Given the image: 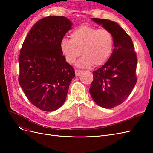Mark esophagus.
Here are the masks:
<instances>
[{
  "mask_svg": "<svg viewBox=\"0 0 153 153\" xmlns=\"http://www.w3.org/2000/svg\"><path fill=\"white\" fill-rule=\"evenodd\" d=\"M75 75H76V76H78L80 75V74L82 73V71L80 70V69H76L75 70Z\"/></svg>",
  "mask_w": 153,
  "mask_h": 153,
  "instance_id": "34e87169",
  "label": "esophagus"
}]
</instances>
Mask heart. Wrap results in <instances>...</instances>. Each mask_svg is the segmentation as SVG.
<instances>
[{
	"label": "heart",
	"instance_id": "obj_1",
	"mask_svg": "<svg viewBox=\"0 0 153 153\" xmlns=\"http://www.w3.org/2000/svg\"><path fill=\"white\" fill-rule=\"evenodd\" d=\"M69 37L70 39L63 38L60 43L61 52L69 63L76 61L80 50L83 56L78 66L82 68L103 65L112 53L114 37L107 29L82 25L73 30Z\"/></svg>",
	"mask_w": 153,
	"mask_h": 153
}]
</instances>
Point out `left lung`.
<instances>
[{
    "instance_id": "left-lung-1",
    "label": "left lung",
    "mask_w": 153,
    "mask_h": 153,
    "mask_svg": "<svg viewBox=\"0 0 153 153\" xmlns=\"http://www.w3.org/2000/svg\"><path fill=\"white\" fill-rule=\"evenodd\" d=\"M92 20L112 34L115 48L107 62L92 72L89 92L99 106L112 108L127 99L136 84L137 54L131 38L117 23L96 18Z\"/></svg>"
}]
</instances>
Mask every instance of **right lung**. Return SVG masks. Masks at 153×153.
<instances>
[{"label": "right lung", "instance_id": "right-lung-1", "mask_svg": "<svg viewBox=\"0 0 153 153\" xmlns=\"http://www.w3.org/2000/svg\"><path fill=\"white\" fill-rule=\"evenodd\" d=\"M72 24L64 16L42 18L32 27L20 50L18 82L30 102L46 112L63 105L75 76L60 48Z\"/></svg>", "mask_w": 153, "mask_h": 153}]
</instances>
